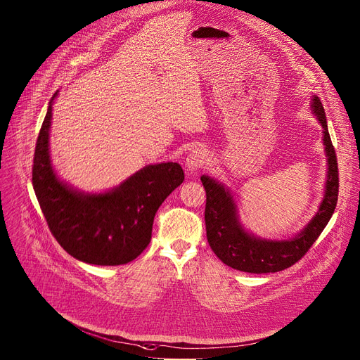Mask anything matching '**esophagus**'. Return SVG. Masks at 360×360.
<instances>
[{"mask_svg": "<svg viewBox=\"0 0 360 360\" xmlns=\"http://www.w3.org/2000/svg\"><path fill=\"white\" fill-rule=\"evenodd\" d=\"M208 162H210L208 153L204 149H195V150L191 152L186 158V169L191 174H195L197 171L201 169V167H204Z\"/></svg>", "mask_w": 360, "mask_h": 360, "instance_id": "1", "label": "esophagus"}]
</instances>
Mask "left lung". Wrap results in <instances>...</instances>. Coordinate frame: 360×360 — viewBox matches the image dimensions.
<instances>
[{
  "label": "left lung",
  "mask_w": 360,
  "mask_h": 360,
  "mask_svg": "<svg viewBox=\"0 0 360 360\" xmlns=\"http://www.w3.org/2000/svg\"><path fill=\"white\" fill-rule=\"evenodd\" d=\"M311 108L323 127V143L328 165L327 181L324 198L317 214L295 237L288 240H266L248 233L238 221L237 207L229 188L207 175L201 176L207 193V240L212 252L227 266L249 274L283 271L308 252L330 221L339 197L338 158L328 134L326 112L317 95L311 100Z\"/></svg>",
  "instance_id": "1"
}]
</instances>
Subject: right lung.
I'll list each match as a JSON object with an SVG mask.
<instances>
[{"instance_id": "obj_1", "label": "right lung", "mask_w": 360, "mask_h": 360, "mask_svg": "<svg viewBox=\"0 0 360 360\" xmlns=\"http://www.w3.org/2000/svg\"><path fill=\"white\" fill-rule=\"evenodd\" d=\"M36 141L33 188L41 212L58 243L91 265L115 266L136 259L152 238L158 208L184 179L175 162L145 166L122 185L103 194H85L62 182L51 162L52 103Z\"/></svg>"}]
</instances>
